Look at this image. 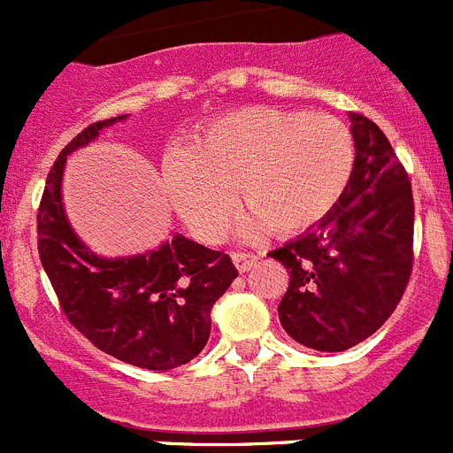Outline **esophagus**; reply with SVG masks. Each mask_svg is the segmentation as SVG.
I'll list each match as a JSON object with an SVG mask.
<instances>
[{
    "instance_id": "esophagus-1",
    "label": "esophagus",
    "mask_w": 453,
    "mask_h": 453,
    "mask_svg": "<svg viewBox=\"0 0 453 453\" xmlns=\"http://www.w3.org/2000/svg\"><path fill=\"white\" fill-rule=\"evenodd\" d=\"M258 258H261L258 254H247V251H234V254H231V261H234V265L238 267L240 272L251 270V267L256 265V261H258Z\"/></svg>"
}]
</instances>
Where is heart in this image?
Masks as SVG:
<instances>
[{"label":"heart","mask_w":453,"mask_h":453,"mask_svg":"<svg viewBox=\"0 0 453 453\" xmlns=\"http://www.w3.org/2000/svg\"><path fill=\"white\" fill-rule=\"evenodd\" d=\"M356 167L349 127L302 108L245 106L211 119L190 150H167L163 186L192 234L215 242L229 229L240 202L251 231L299 234L345 197Z\"/></svg>","instance_id":"b5f03b06"}]
</instances>
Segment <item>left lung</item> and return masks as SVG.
I'll return each instance as SVG.
<instances>
[{
	"label": "left lung",
	"instance_id": "left-lung-1",
	"mask_svg": "<svg viewBox=\"0 0 453 453\" xmlns=\"http://www.w3.org/2000/svg\"><path fill=\"white\" fill-rule=\"evenodd\" d=\"M356 167L345 197L313 229L267 256L290 272L279 319L299 345L345 351L395 313L413 270L411 181L372 119L349 113Z\"/></svg>",
	"mask_w": 453,
	"mask_h": 453
}]
</instances>
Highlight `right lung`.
I'll use <instances>...</instances> for the list:
<instances>
[{"label":"right lung","mask_w":453,"mask_h":453,"mask_svg":"<svg viewBox=\"0 0 453 453\" xmlns=\"http://www.w3.org/2000/svg\"><path fill=\"white\" fill-rule=\"evenodd\" d=\"M127 115L90 124L58 154L38 208V254L65 318L97 349L142 370L190 363L211 335V308L238 270L224 251L174 235L158 250L122 258L92 254L67 222L65 158Z\"/></svg>","instance_id":"add662e5"}]
</instances>
